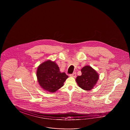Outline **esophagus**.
Returning <instances> with one entry per match:
<instances>
[{
    "mask_svg": "<svg viewBox=\"0 0 130 130\" xmlns=\"http://www.w3.org/2000/svg\"><path fill=\"white\" fill-rule=\"evenodd\" d=\"M70 76L71 77H76V73H74L72 74H70Z\"/></svg>",
    "mask_w": 130,
    "mask_h": 130,
    "instance_id": "34e87169",
    "label": "esophagus"
}]
</instances>
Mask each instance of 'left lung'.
Wrapping results in <instances>:
<instances>
[{"label":"left lung","instance_id":"8db88e82","mask_svg":"<svg viewBox=\"0 0 130 130\" xmlns=\"http://www.w3.org/2000/svg\"><path fill=\"white\" fill-rule=\"evenodd\" d=\"M81 72L82 74L77 76L76 79L78 85L84 90H91L99 80V74L89 66L82 68Z\"/></svg>","mask_w":130,"mask_h":130}]
</instances>
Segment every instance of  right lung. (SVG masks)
I'll return each mask as SVG.
<instances>
[{
	"label": "right lung",
	"instance_id": "right-lung-1",
	"mask_svg": "<svg viewBox=\"0 0 130 130\" xmlns=\"http://www.w3.org/2000/svg\"><path fill=\"white\" fill-rule=\"evenodd\" d=\"M38 82L45 90L51 93L55 92L63 86L68 77L65 73H61L55 62L48 60L40 64L37 72Z\"/></svg>",
	"mask_w": 130,
	"mask_h": 130
}]
</instances>
